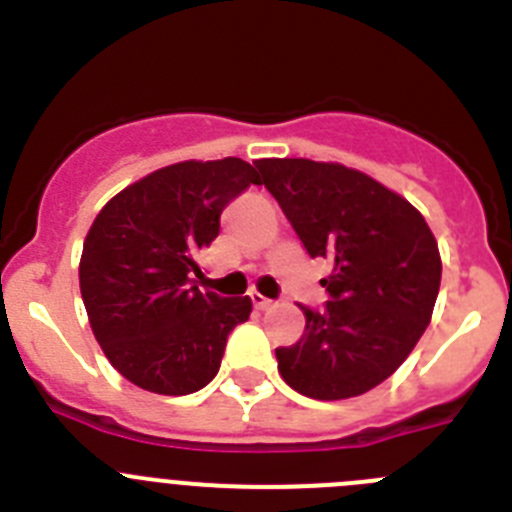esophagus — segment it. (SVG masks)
I'll use <instances>...</instances> for the list:
<instances>
[{"label":"esophagus","mask_w":512,"mask_h":512,"mask_svg":"<svg viewBox=\"0 0 512 512\" xmlns=\"http://www.w3.org/2000/svg\"><path fill=\"white\" fill-rule=\"evenodd\" d=\"M251 302H253V307H256V310H269L271 307V300H266L264 295H259V292H251Z\"/></svg>","instance_id":"esophagus-1"}]
</instances>
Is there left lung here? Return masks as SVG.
<instances>
[{
  "label": "left lung",
  "mask_w": 512,
  "mask_h": 512,
  "mask_svg": "<svg viewBox=\"0 0 512 512\" xmlns=\"http://www.w3.org/2000/svg\"><path fill=\"white\" fill-rule=\"evenodd\" d=\"M256 182L279 202L310 259H328L323 307H305V333L277 348L284 382L315 400L369 392L408 359L441 287L431 228L372 176L310 158H261Z\"/></svg>",
  "instance_id": "8db88e82"
}]
</instances>
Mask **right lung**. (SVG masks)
Masks as SVG:
<instances>
[{
    "instance_id": "obj_1",
    "label": "right lung",
    "mask_w": 512,
    "mask_h": 512,
    "mask_svg": "<svg viewBox=\"0 0 512 512\" xmlns=\"http://www.w3.org/2000/svg\"><path fill=\"white\" fill-rule=\"evenodd\" d=\"M256 182L243 158L184 161L112 197L84 241L81 300L94 338L140 390L189 395L215 379L248 297L205 292L197 253L220 233L225 207Z\"/></svg>"
}]
</instances>
